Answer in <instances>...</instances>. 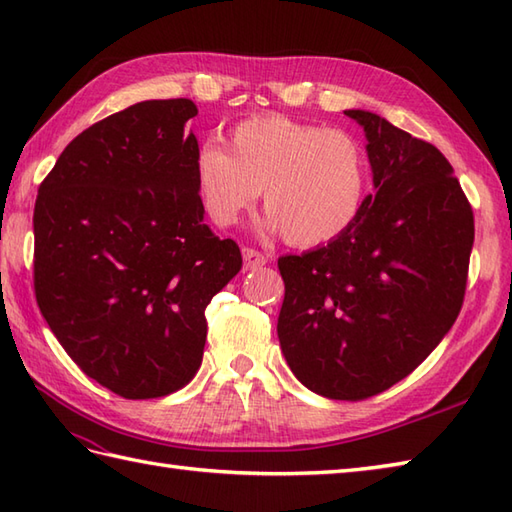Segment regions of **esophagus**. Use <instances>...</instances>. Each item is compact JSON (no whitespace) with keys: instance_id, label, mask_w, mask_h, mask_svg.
<instances>
[{"instance_id":"1","label":"esophagus","mask_w":512,"mask_h":512,"mask_svg":"<svg viewBox=\"0 0 512 512\" xmlns=\"http://www.w3.org/2000/svg\"><path fill=\"white\" fill-rule=\"evenodd\" d=\"M242 255H244V270H255V268H262L266 266L268 257L264 253H259V250L244 246L242 248Z\"/></svg>"}]
</instances>
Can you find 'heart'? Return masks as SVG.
I'll return each mask as SVG.
<instances>
[{"label": "heart", "instance_id": "1", "mask_svg": "<svg viewBox=\"0 0 512 512\" xmlns=\"http://www.w3.org/2000/svg\"><path fill=\"white\" fill-rule=\"evenodd\" d=\"M195 187L209 220L233 226L264 191L268 226L292 246L332 242L363 211L369 160L358 140L286 116H255L195 156Z\"/></svg>", "mask_w": 512, "mask_h": 512}]
</instances>
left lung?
<instances>
[{"mask_svg": "<svg viewBox=\"0 0 512 512\" xmlns=\"http://www.w3.org/2000/svg\"><path fill=\"white\" fill-rule=\"evenodd\" d=\"M345 114L365 129L378 191L328 246L279 257L277 334L314 394L365 400L409 376L458 319L475 222L438 147L372 112Z\"/></svg>", "mask_w": 512, "mask_h": 512, "instance_id": "obj_1", "label": "left lung"}]
</instances>
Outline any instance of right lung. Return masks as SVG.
<instances>
[{
  "label": "right lung",
  "instance_id": "obj_1",
  "mask_svg": "<svg viewBox=\"0 0 512 512\" xmlns=\"http://www.w3.org/2000/svg\"><path fill=\"white\" fill-rule=\"evenodd\" d=\"M189 99L143 101L63 149L35 202V297L83 374L127 400L198 372L204 310L242 268L204 224Z\"/></svg>",
  "mask_w": 512,
  "mask_h": 512
}]
</instances>
